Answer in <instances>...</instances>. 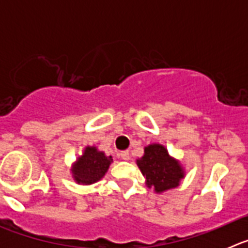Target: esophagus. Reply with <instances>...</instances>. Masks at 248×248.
<instances>
[{"instance_id":"esophagus-1","label":"esophagus","mask_w":248,"mask_h":248,"mask_svg":"<svg viewBox=\"0 0 248 248\" xmlns=\"http://www.w3.org/2000/svg\"><path fill=\"white\" fill-rule=\"evenodd\" d=\"M119 155H120V157H122L123 160H129V159H130V154H129L128 150L122 151V153H120Z\"/></svg>"}]
</instances>
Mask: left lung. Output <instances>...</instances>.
I'll list each match as a JSON object with an SVG mask.
<instances>
[{
    "label": "left lung",
    "instance_id": "obj_1",
    "mask_svg": "<svg viewBox=\"0 0 248 248\" xmlns=\"http://www.w3.org/2000/svg\"><path fill=\"white\" fill-rule=\"evenodd\" d=\"M141 174L145 176L146 185L163 192L179 186L184 177V170L179 161L169 155L168 150L160 144H151L144 149V156L137 160Z\"/></svg>",
    "mask_w": 248,
    "mask_h": 248
}]
</instances>
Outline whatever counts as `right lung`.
I'll return each mask as SVG.
<instances>
[{
    "label": "right lung",
    "instance_id": "obj_1",
    "mask_svg": "<svg viewBox=\"0 0 248 248\" xmlns=\"http://www.w3.org/2000/svg\"><path fill=\"white\" fill-rule=\"evenodd\" d=\"M110 163H113V157L107 156L94 146H87L84 154L78 157L72 170L74 180L84 185L97 183L108 171Z\"/></svg>",
    "mask_w": 248,
    "mask_h": 248
}]
</instances>
